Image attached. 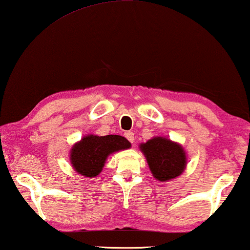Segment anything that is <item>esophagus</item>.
Wrapping results in <instances>:
<instances>
[{
    "label": "esophagus",
    "instance_id": "1",
    "mask_svg": "<svg viewBox=\"0 0 250 250\" xmlns=\"http://www.w3.org/2000/svg\"><path fill=\"white\" fill-rule=\"evenodd\" d=\"M124 135H125V137L127 138L130 143L134 142V133L133 132H126Z\"/></svg>",
    "mask_w": 250,
    "mask_h": 250
}]
</instances>
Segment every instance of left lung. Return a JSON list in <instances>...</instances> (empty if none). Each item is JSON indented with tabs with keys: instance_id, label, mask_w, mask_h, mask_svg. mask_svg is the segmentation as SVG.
Instances as JSON below:
<instances>
[{
	"instance_id": "1",
	"label": "left lung",
	"mask_w": 250,
	"mask_h": 250,
	"mask_svg": "<svg viewBox=\"0 0 250 250\" xmlns=\"http://www.w3.org/2000/svg\"><path fill=\"white\" fill-rule=\"evenodd\" d=\"M149 169L158 181L177 178L187 167V155L181 145L165 137H154L139 145Z\"/></svg>"
}]
</instances>
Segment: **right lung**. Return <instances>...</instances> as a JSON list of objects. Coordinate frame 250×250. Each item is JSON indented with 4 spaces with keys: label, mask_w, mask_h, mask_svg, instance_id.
<instances>
[{
    "label": "right lung",
    "mask_w": 250,
    "mask_h": 250,
    "mask_svg": "<svg viewBox=\"0 0 250 250\" xmlns=\"http://www.w3.org/2000/svg\"><path fill=\"white\" fill-rule=\"evenodd\" d=\"M128 148L130 143L120 135H86L73 145L70 151V161L79 174L94 178L102 171L109 155Z\"/></svg>",
    "instance_id": "right-lung-1"
}]
</instances>
